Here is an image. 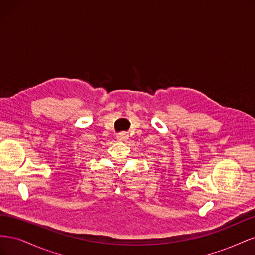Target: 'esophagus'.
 Wrapping results in <instances>:
<instances>
[{
    "instance_id": "1",
    "label": "esophagus",
    "mask_w": 255,
    "mask_h": 255,
    "mask_svg": "<svg viewBox=\"0 0 255 255\" xmlns=\"http://www.w3.org/2000/svg\"><path fill=\"white\" fill-rule=\"evenodd\" d=\"M117 139L118 140H121V141H125V140H128V133L126 132H121L117 135Z\"/></svg>"
}]
</instances>
